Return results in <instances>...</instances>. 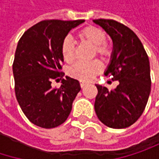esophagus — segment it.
Returning a JSON list of instances; mask_svg holds the SVG:
<instances>
[{"mask_svg":"<svg viewBox=\"0 0 159 159\" xmlns=\"http://www.w3.org/2000/svg\"><path fill=\"white\" fill-rule=\"evenodd\" d=\"M86 84H88V83H85V82H81L80 83V85H81V87L83 88V87H84Z\"/></svg>","mask_w":159,"mask_h":159,"instance_id":"1","label":"esophagus"}]
</instances>
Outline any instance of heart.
I'll return each mask as SVG.
<instances>
[{
  "label": "heart",
  "mask_w": 159,
  "mask_h": 159,
  "mask_svg": "<svg viewBox=\"0 0 159 159\" xmlns=\"http://www.w3.org/2000/svg\"><path fill=\"white\" fill-rule=\"evenodd\" d=\"M78 39L83 42H86L94 46L96 53L103 59H107L111 54V46L105 41L106 33L94 25H88L78 33ZM61 51L63 60L67 63H71L75 58V46L74 40L70 37L63 39ZM102 70L101 63L95 60L91 61H78L72 65L68 69V74L70 76L78 79L82 82H87L92 80Z\"/></svg>",
  "instance_id": "1"
}]
</instances>
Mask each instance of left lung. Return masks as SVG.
<instances>
[{
	"mask_svg": "<svg viewBox=\"0 0 159 159\" xmlns=\"http://www.w3.org/2000/svg\"><path fill=\"white\" fill-rule=\"evenodd\" d=\"M93 22L101 26L112 39L111 61L104 75L119 82L114 90L96 84L98 93L95 111L106 126L127 128L140 118L150 95L149 59L138 37L126 25L109 19Z\"/></svg>",
	"mask_w": 159,
	"mask_h": 159,
	"instance_id": "1",
	"label": "left lung"
}]
</instances>
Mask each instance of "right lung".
Wrapping results in <instances>:
<instances>
[{
    "instance_id": "add662e5",
    "label": "right lung",
    "mask_w": 159,
    "mask_h": 159,
    "mask_svg": "<svg viewBox=\"0 0 159 159\" xmlns=\"http://www.w3.org/2000/svg\"><path fill=\"white\" fill-rule=\"evenodd\" d=\"M84 20H45L27 29L16 47L13 73L16 99L26 118L41 128L63 123L81 90L79 81L69 76L60 89L51 85L62 78L61 45L68 33Z\"/></svg>"
}]
</instances>
